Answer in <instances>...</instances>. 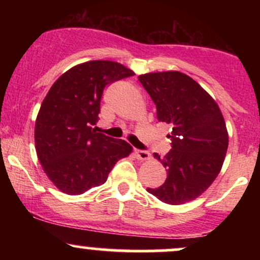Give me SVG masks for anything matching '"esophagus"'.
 <instances>
[{
	"label": "esophagus",
	"mask_w": 260,
	"mask_h": 260,
	"mask_svg": "<svg viewBox=\"0 0 260 260\" xmlns=\"http://www.w3.org/2000/svg\"><path fill=\"white\" fill-rule=\"evenodd\" d=\"M134 154H136V157L138 160H142V161H147L150 159V153L149 151H145V150H136L134 151Z\"/></svg>",
	"instance_id": "obj_1"
}]
</instances>
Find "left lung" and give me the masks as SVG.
<instances>
[{
	"instance_id": "8db88e82",
	"label": "left lung",
	"mask_w": 260,
	"mask_h": 260,
	"mask_svg": "<svg viewBox=\"0 0 260 260\" xmlns=\"http://www.w3.org/2000/svg\"><path fill=\"white\" fill-rule=\"evenodd\" d=\"M139 82L156 105L157 120L171 126L172 149L154 153L168 172L162 186L147 188L170 205L194 201L220 174L229 133L216 101L187 74L169 71L140 74Z\"/></svg>"
}]
</instances>
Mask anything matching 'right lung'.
I'll list each match as a JSON object with an SVG mask.
<instances>
[{
  "instance_id": "add662e5",
  "label": "right lung",
  "mask_w": 260,
  "mask_h": 260,
  "mask_svg": "<svg viewBox=\"0 0 260 260\" xmlns=\"http://www.w3.org/2000/svg\"><path fill=\"white\" fill-rule=\"evenodd\" d=\"M134 72L118 62L88 61L70 68L53 83L35 121V149L49 180L61 192L83 194L104 184L120 159L133 148L92 128L106 85Z\"/></svg>"
}]
</instances>
